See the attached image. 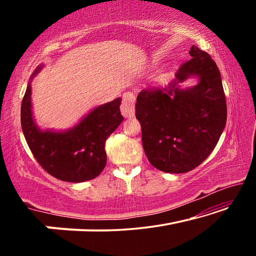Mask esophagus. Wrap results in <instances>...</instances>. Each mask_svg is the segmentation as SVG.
<instances>
[{"label":"esophagus","instance_id":"obj_1","mask_svg":"<svg viewBox=\"0 0 256 256\" xmlns=\"http://www.w3.org/2000/svg\"><path fill=\"white\" fill-rule=\"evenodd\" d=\"M134 104H136V96L130 92H125L120 104V112L124 118H131L134 115Z\"/></svg>","mask_w":256,"mask_h":256}]
</instances>
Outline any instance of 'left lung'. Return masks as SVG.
<instances>
[{
  "label": "left lung",
  "mask_w": 256,
  "mask_h": 256,
  "mask_svg": "<svg viewBox=\"0 0 256 256\" xmlns=\"http://www.w3.org/2000/svg\"><path fill=\"white\" fill-rule=\"evenodd\" d=\"M166 88H146L138 94L136 118L141 124L146 158L157 170L186 172L204 162L219 141L227 120V104L219 68L206 52L192 46ZM190 75L200 81L182 90Z\"/></svg>",
  "instance_id": "obj_1"
}]
</instances>
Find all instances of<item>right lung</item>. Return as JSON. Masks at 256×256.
Wrapping results in <instances>:
<instances>
[{"label":"right lung","mask_w":256,"mask_h":256,"mask_svg":"<svg viewBox=\"0 0 256 256\" xmlns=\"http://www.w3.org/2000/svg\"><path fill=\"white\" fill-rule=\"evenodd\" d=\"M40 68L38 66L32 78ZM30 94L29 82L21 102V128L38 164L55 178L70 183L97 177L106 166L107 138L124 120L120 110L122 99L118 98L94 108L68 131L42 132L34 122Z\"/></svg>","instance_id":"1"}]
</instances>
